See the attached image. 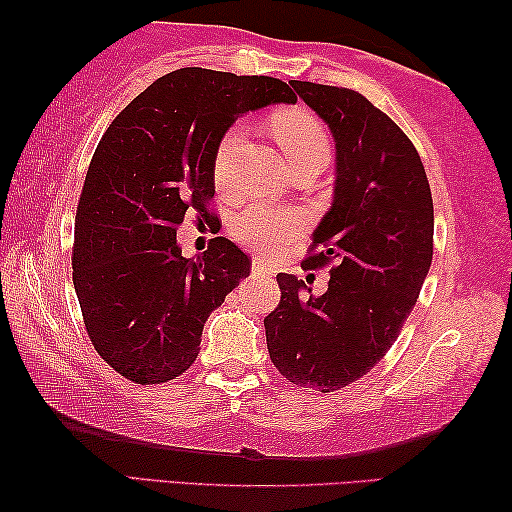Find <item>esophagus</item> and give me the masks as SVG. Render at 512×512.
<instances>
[{
    "mask_svg": "<svg viewBox=\"0 0 512 512\" xmlns=\"http://www.w3.org/2000/svg\"><path fill=\"white\" fill-rule=\"evenodd\" d=\"M251 272H254L256 276H265V279H270V276H274L272 265L265 263L263 258H254V261H251Z\"/></svg>",
    "mask_w": 512,
    "mask_h": 512,
    "instance_id": "esophagus-1",
    "label": "esophagus"
}]
</instances>
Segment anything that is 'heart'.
I'll list each match as a JSON object with an SVG mask.
<instances>
[{"label": "heart", "mask_w": 512, "mask_h": 512, "mask_svg": "<svg viewBox=\"0 0 512 512\" xmlns=\"http://www.w3.org/2000/svg\"><path fill=\"white\" fill-rule=\"evenodd\" d=\"M274 136L286 154L290 167L311 163V161H329L331 140L329 133L322 127L313 113L304 108H290L274 117ZM247 138L245 124H236L224 133L215 152V181L217 186H231L233 170H236V158L240 154L242 142ZM301 231V217L292 211L270 206H247L231 224V233L242 245L254 247L258 251H274L283 242L295 238Z\"/></svg>", "instance_id": "heart-1"}]
</instances>
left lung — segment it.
Returning <instances> with one entry per match:
<instances>
[{"instance_id":"left-lung-1","label":"left lung","mask_w":512,"mask_h":512,"mask_svg":"<svg viewBox=\"0 0 512 512\" xmlns=\"http://www.w3.org/2000/svg\"><path fill=\"white\" fill-rule=\"evenodd\" d=\"M290 86L335 142L333 201L313 231L320 251L306 258L335 267L320 297L295 274H276L267 351L290 383L333 392L379 363L413 311L433 258V199L413 142L372 102L349 88Z\"/></svg>"}]
</instances>
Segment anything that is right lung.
Listing matches in <instances>:
<instances>
[{
  "label": "right lung",
  "instance_id": "1",
  "mask_svg": "<svg viewBox=\"0 0 512 512\" xmlns=\"http://www.w3.org/2000/svg\"><path fill=\"white\" fill-rule=\"evenodd\" d=\"M295 102L279 79L181 67L142 90L99 140L74 220L72 281L90 342L124 379L149 385L186 372L208 315L249 276V256L222 236L183 256L177 226L188 213L211 215L215 152L231 124Z\"/></svg>",
  "mask_w": 512,
  "mask_h": 512
}]
</instances>
